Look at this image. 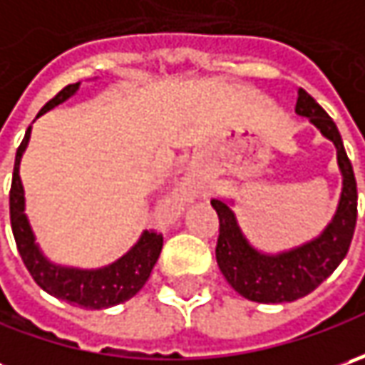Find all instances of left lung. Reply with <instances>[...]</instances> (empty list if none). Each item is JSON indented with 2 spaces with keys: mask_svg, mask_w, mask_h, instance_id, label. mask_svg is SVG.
<instances>
[{
  "mask_svg": "<svg viewBox=\"0 0 365 365\" xmlns=\"http://www.w3.org/2000/svg\"><path fill=\"white\" fill-rule=\"evenodd\" d=\"M297 113L309 118L325 138L337 148V164L344 175V190L335 217L327 230L313 242L276 256L259 254L247 244L230 205L211 199L219 217V237L215 256L225 280L247 301L292 302L313 292L345 258L358 219V185L351 162L335 121L315 99L299 89Z\"/></svg>",
  "mask_w": 365,
  "mask_h": 365,
  "instance_id": "8db88e82",
  "label": "left lung"
}]
</instances>
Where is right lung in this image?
Listing matches in <instances>:
<instances>
[{
  "label": "right lung",
  "instance_id": "obj_1",
  "mask_svg": "<svg viewBox=\"0 0 365 365\" xmlns=\"http://www.w3.org/2000/svg\"><path fill=\"white\" fill-rule=\"evenodd\" d=\"M77 89L78 83L66 85L63 91L56 93L48 103L40 109L38 115L66 101ZM30 130L32 128H28L16 152L11 189H9V221H11V232H14L18 252L24 259V266L28 268L30 276L42 290H46L48 294L61 301L77 304L83 309H107V307L132 299L133 294L146 284L150 272L160 256L162 233H156L154 230L144 232L140 242L133 245L123 258L99 270H78V268H64V266L50 264L34 244V233L30 230L28 217L24 213L20 160L30 140Z\"/></svg>",
  "mask_w": 365,
  "mask_h": 365
}]
</instances>
